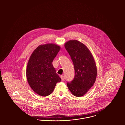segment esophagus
Instances as JSON below:
<instances>
[{
	"instance_id": "obj_1",
	"label": "esophagus",
	"mask_w": 125,
	"mask_h": 125,
	"mask_svg": "<svg viewBox=\"0 0 125 125\" xmlns=\"http://www.w3.org/2000/svg\"><path fill=\"white\" fill-rule=\"evenodd\" d=\"M60 78H61V80H62V81H64V80H65V78H64L63 75H61V76H60Z\"/></svg>"
}]
</instances>
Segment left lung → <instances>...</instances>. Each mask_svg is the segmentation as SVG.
I'll return each mask as SVG.
<instances>
[{
    "label": "left lung",
    "mask_w": 125,
    "mask_h": 125,
    "mask_svg": "<svg viewBox=\"0 0 125 125\" xmlns=\"http://www.w3.org/2000/svg\"><path fill=\"white\" fill-rule=\"evenodd\" d=\"M74 65L75 75L67 86L75 96L84 95L93 85L97 75L95 60L87 47L76 40H70L65 44Z\"/></svg>",
    "instance_id": "obj_1"
}]
</instances>
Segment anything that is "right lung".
<instances>
[{
    "label": "right lung",
    "mask_w": 125,
    "mask_h": 125,
    "mask_svg": "<svg viewBox=\"0 0 125 125\" xmlns=\"http://www.w3.org/2000/svg\"><path fill=\"white\" fill-rule=\"evenodd\" d=\"M60 50L53 43L40 45L31 55L26 76L31 88L39 95L46 96L53 92L61 78L56 73L52 61Z\"/></svg>",
    "instance_id": "1"
}]
</instances>
